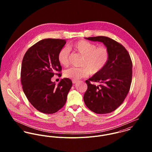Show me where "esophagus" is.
Wrapping results in <instances>:
<instances>
[{
	"instance_id": "esophagus-1",
	"label": "esophagus",
	"mask_w": 152,
	"mask_h": 152,
	"mask_svg": "<svg viewBox=\"0 0 152 152\" xmlns=\"http://www.w3.org/2000/svg\"><path fill=\"white\" fill-rule=\"evenodd\" d=\"M77 83V80H72V83H73L74 84H76Z\"/></svg>"
}]
</instances>
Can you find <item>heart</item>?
Listing matches in <instances>:
<instances>
[{"label": "heart", "mask_w": 152, "mask_h": 152, "mask_svg": "<svg viewBox=\"0 0 152 152\" xmlns=\"http://www.w3.org/2000/svg\"><path fill=\"white\" fill-rule=\"evenodd\" d=\"M68 48L74 52L83 56L82 67H71L64 72L65 78L77 80L88 76L90 73L96 74L107 64L110 57L108 48L105 46H98L85 40L71 44ZM70 51L66 48H61L58 53V61L63 66L69 63Z\"/></svg>", "instance_id": "1"}]
</instances>
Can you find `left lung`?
Segmentation results:
<instances>
[{
    "instance_id": "left-lung-1",
    "label": "left lung",
    "mask_w": 152,
    "mask_h": 152,
    "mask_svg": "<svg viewBox=\"0 0 152 152\" xmlns=\"http://www.w3.org/2000/svg\"><path fill=\"white\" fill-rule=\"evenodd\" d=\"M102 42L108 48L110 57L107 64L99 72L86 80L88 89L84 95V102L91 111L98 114L110 113L124 101L132 78V62L126 49L115 40L105 36L86 38ZM99 82L96 86L90 81Z\"/></svg>"
}]
</instances>
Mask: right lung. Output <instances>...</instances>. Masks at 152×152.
I'll return each instance as SVG.
<instances>
[{
	"label": "right lung",
	"mask_w": 152,
	"mask_h": 152,
	"mask_svg": "<svg viewBox=\"0 0 152 152\" xmlns=\"http://www.w3.org/2000/svg\"><path fill=\"white\" fill-rule=\"evenodd\" d=\"M65 43L64 39H44L30 47L23 58V92L30 104L44 113H54L62 108L72 85L71 80L66 78L57 86L51 81L55 74L61 76L62 67L57 57Z\"/></svg>",
	"instance_id": "obj_1"
}]
</instances>
